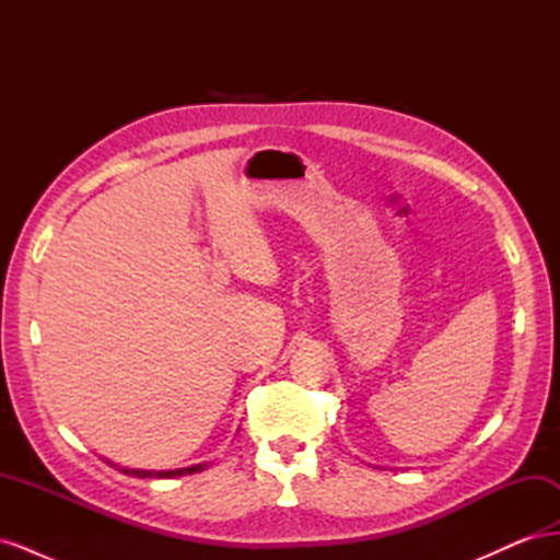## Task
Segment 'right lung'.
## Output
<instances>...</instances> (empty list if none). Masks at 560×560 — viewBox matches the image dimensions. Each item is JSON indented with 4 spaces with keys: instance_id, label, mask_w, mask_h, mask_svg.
I'll return each instance as SVG.
<instances>
[{
    "instance_id": "obj_1",
    "label": "right lung",
    "mask_w": 560,
    "mask_h": 560,
    "mask_svg": "<svg viewBox=\"0 0 560 560\" xmlns=\"http://www.w3.org/2000/svg\"><path fill=\"white\" fill-rule=\"evenodd\" d=\"M109 463V460H107ZM116 467V465H114ZM208 467V463H198V465H191V467H179V469H163V471H151V469H128V467H121L124 474H132V477L138 479H175V477H184V474H196V471H202Z\"/></svg>"
}]
</instances>
